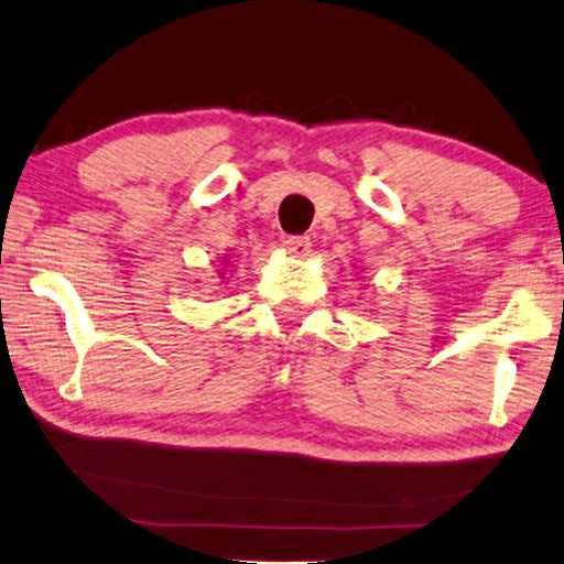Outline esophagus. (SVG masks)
<instances>
[{
	"mask_svg": "<svg viewBox=\"0 0 564 564\" xmlns=\"http://www.w3.org/2000/svg\"><path fill=\"white\" fill-rule=\"evenodd\" d=\"M282 247L288 249L292 257H307L312 252V242L310 237H284Z\"/></svg>",
	"mask_w": 564,
	"mask_h": 564,
	"instance_id": "esophagus-1",
	"label": "esophagus"
}]
</instances>
